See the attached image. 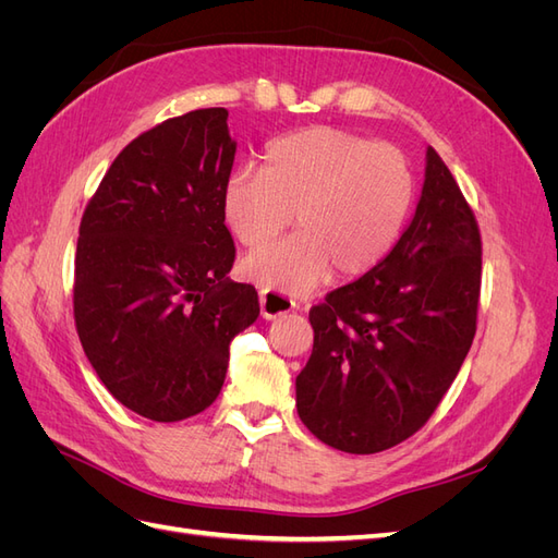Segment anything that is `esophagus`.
<instances>
[{
	"label": "esophagus",
	"instance_id": "obj_1",
	"mask_svg": "<svg viewBox=\"0 0 558 558\" xmlns=\"http://www.w3.org/2000/svg\"><path fill=\"white\" fill-rule=\"evenodd\" d=\"M295 310V302L275 289H260V314L263 318H277Z\"/></svg>",
	"mask_w": 558,
	"mask_h": 558
}]
</instances>
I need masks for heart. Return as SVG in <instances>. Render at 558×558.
<instances>
[{
  "label": "heart",
  "instance_id": "obj_1",
  "mask_svg": "<svg viewBox=\"0 0 558 558\" xmlns=\"http://www.w3.org/2000/svg\"><path fill=\"white\" fill-rule=\"evenodd\" d=\"M414 197L398 148L337 128L291 132L265 148V167H240L223 189V218L244 246L302 230L244 258V275L305 293L330 267L356 277L381 263L400 238Z\"/></svg>",
  "mask_w": 558,
  "mask_h": 558
}]
</instances>
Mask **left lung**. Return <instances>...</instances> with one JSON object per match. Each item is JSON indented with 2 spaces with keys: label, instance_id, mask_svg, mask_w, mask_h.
<instances>
[{
  "label": "left lung",
  "instance_id": "obj_1",
  "mask_svg": "<svg viewBox=\"0 0 558 558\" xmlns=\"http://www.w3.org/2000/svg\"><path fill=\"white\" fill-rule=\"evenodd\" d=\"M480 283L475 214L428 146L416 211L391 253L310 312L314 349L295 379L302 424L347 453L408 440L468 356Z\"/></svg>",
  "mask_w": 558,
  "mask_h": 558
}]
</instances>
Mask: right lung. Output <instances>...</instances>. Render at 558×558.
Wrapping results in <instances>:
<instances>
[{"label":"right lung","instance_id":"add662e5","mask_svg":"<svg viewBox=\"0 0 558 558\" xmlns=\"http://www.w3.org/2000/svg\"><path fill=\"white\" fill-rule=\"evenodd\" d=\"M234 150L226 109L170 118L118 154L81 218L78 340L107 391L160 424L209 408L260 314L256 289L228 277Z\"/></svg>","mask_w":558,"mask_h":558}]
</instances>
